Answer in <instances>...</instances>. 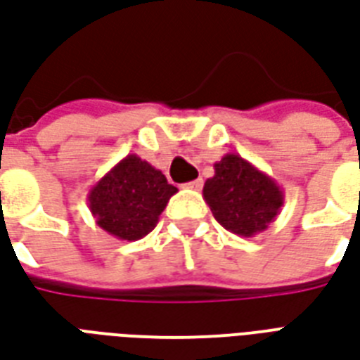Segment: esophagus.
<instances>
[{"mask_svg": "<svg viewBox=\"0 0 360 360\" xmlns=\"http://www.w3.org/2000/svg\"><path fill=\"white\" fill-rule=\"evenodd\" d=\"M185 187L191 188V191H200V188H202V179H194V181H191V183H187V185H185Z\"/></svg>", "mask_w": 360, "mask_h": 360, "instance_id": "1", "label": "esophagus"}]
</instances>
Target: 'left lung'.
I'll list each match as a JSON object with an SVG mask.
<instances>
[{"mask_svg":"<svg viewBox=\"0 0 360 360\" xmlns=\"http://www.w3.org/2000/svg\"><path fill=\"white\" fill-rule=\"evenodd\" d=\"M215 175L204 183V200L219 225L238 236H255L276 219L284 204L273 177L234 153L214 164Z\"/></svg>","mask_w":360,"mask_h":360,"instance_id":"8db88e82","label":"left lung"}]
</instances>
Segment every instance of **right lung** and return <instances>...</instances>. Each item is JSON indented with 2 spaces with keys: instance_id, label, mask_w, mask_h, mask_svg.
<instances>
[{
  "instance_id": "1",
  "label": "right lung",
  "mask_w": 360,
  "mask_h": 360,
  "mask_svg": "<svg viewBox=\"0 0 360 360\" xmlns=\"http://www.w3.org/2000/svg\"><path fill=\"white\" fill-rule=\"evenodd\" d=\"M177 187L137 154H127L87 194L97 225L120 240L135 242L150 233Z\"/></svg>"
}]
</instances>
